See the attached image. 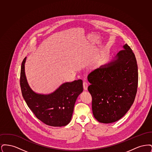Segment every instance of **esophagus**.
Returning <instances> with one entry per match:
<instances>
[{
  "instance_id": "1",
  "label": "esophagus",
  "mask_w": 152,
  "mask_h": 152,
  "mask_svg": "<svg viewBox=\"0 0 152 152\" xmlns=\"http://www.w3.org/2000/svg\"><path fill=\"white\" fill-rule=\"evenodd\" d=\"M88 83L86 82V81L83 82V88H84V89L85 91H87V89H88Z\"/></svg>"
}]
</instances>
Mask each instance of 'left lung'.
I'll use <instances>...</instances> for the list:
<instances>
[{
	"instance_id": "8db88e82",
	"label": "left lung",
	"mask_w": 152,
	"mask_h": 152,
	"mask_svg": "<svg viewBox=\"0 0 152 152\" xmlns=\"http://www.w3.org/2000/svg\"><path fill=\"white\" fill-rule=\"evenodd\" d=\"M88 80L94 118L105 124L121 118L133 104L137 89V64L130 47L125 44L109 63L90 73Z\"/></svg>"
}]
</instances>
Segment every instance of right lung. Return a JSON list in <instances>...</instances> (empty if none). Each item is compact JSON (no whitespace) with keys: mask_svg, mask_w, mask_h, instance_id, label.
Segmentation results:
<instances>
[{"mask_svg":"<svg viewBox=\"0 0 152 152\" xmlns=\"http://www.w3.org/2000/svg\"><path fill=\"white\" fill-rule=\"evenodd\" d=\"M26 58H24L21 65L20 84L28 107L39 120L47 125H66L71 120L76 99L83 91V81L64 83L50 94H37L29 87L26 76Z\"/></svg>","mask_w":152,"mask_h":152,"instance_id":"1","label":"right lung"}]
</instances>
